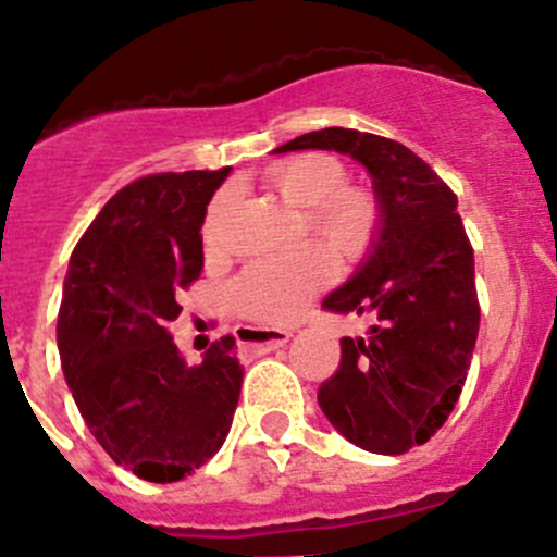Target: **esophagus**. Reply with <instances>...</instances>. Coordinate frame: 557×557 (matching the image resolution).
I'll return each mask as SVG.
<instances>
[{
  "label": "esophagus",
  "instance_id": "34e87169",
  "mask_svg": "<svg viewBox=\"0 0 557 557\" xmlns=\"http://www.w3.org/2000/svg\"><path fill=\"white\" fill-rule=\"evenodd\" d=\"M244 335H246V346H249L255 355H268V351L278 349V346H284L286 341L292 338V333H286V330H265V327H246Z\"/></svg>",
  "mask_w": 557,
  "mask_h": 557
}]
</instances>
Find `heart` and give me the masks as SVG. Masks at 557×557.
<instances>
[{
    "instance_id": "b5f03b06",
    "label": "heart",
    "mask_w": 557,
    "mask_h": 557,
    "mask_svg": "<svg viewBox=\"0 0 557 557\" xmlns=\"http://www.w3.org/2000/svg\"><path fill=\"white\" fill-rule=\"evenodd\" d=\"M273 189L289 206L308 211V224L346 260H357L373 244L379 211L373 197L357 186H344V168L324 153H302L276 164L268 173ZM230 191L213 197L208 208L206 235L216 244ZM335 276V260L324 246L308 244L286 255L251 262L235 281L233 297L246 317L265 324H289L302 317L308 302Z\"/></svg>"
}]
</instances>
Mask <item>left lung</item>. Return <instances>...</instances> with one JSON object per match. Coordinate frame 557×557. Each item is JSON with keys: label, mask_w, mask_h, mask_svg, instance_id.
<instances>
[{"label": "left lung", "mask_w": 557, "mask_h": 557, "mask_svg": "<svg viewBox=\"0 0 557 557\" xmlns=\"http://www.w3.org/2000/svg\"><path fill=\"white\" fill-rule=\"evenodd\" d=\"M346 153L368 170L379 227L357 271L324 311L373 313L366 335L341 338V366L319 387V409L355 447L404 455L447 422L479 333L473 249L458 197L400 143L327 126L278 146Z\"/></svg>", "instance_id": "8db88e82"}]
</instances>
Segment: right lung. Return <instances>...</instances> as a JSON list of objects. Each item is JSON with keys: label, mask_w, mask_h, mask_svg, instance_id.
Returning <instances> with one entry per match:
<instances>
[{"label": "right lung", "mask_w": 557, "mask_h": 557, "mask_svg": "<svg viewBox=\"0 0 557 557\" xmlns=\"http://www.w3.org/2000/svg\"><path fill=\"white\" fill-rule=\"evenodd\" d=\"M230 168L137 178L115 191L70 257L57 344L99 447L146 482H178L222 449L244 366L224 335L189 366L168 324L202 271V224Z\"/></svg>", "instance_id": "obj_1"}]
</instances>
